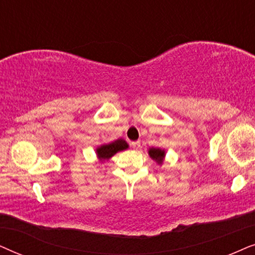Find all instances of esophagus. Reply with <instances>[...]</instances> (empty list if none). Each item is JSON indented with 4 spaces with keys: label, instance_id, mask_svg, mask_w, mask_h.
I'll use <instances>...</instances> for the list:
<instances>
[{
    "label": "esophagus",
    "instance_id": "obj_1",
    "mask_svg": "<svg viewBox=\"0 0 255 255\" xmlns=\"http://www.w3.org/2000/svg\"><path fill=\"white\" fill-rule=\"evenodd\" d=\"M131 147H133V149H135V150H138V149H140V147H141L140 141H134V142H131Z\"/></svg>",
    "mask_w": 255,
    "mask_h": 255
}]
</instances>
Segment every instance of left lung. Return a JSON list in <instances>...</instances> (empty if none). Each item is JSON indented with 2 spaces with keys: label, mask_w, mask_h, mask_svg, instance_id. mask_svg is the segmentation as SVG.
Returning a JSON list of instances; mask_svg holds the SVG:
<instances>
[{
  "label": "left lung",
  "mask_w": 255,
  "mask_h": 255,
  "mask_svg": "<svg viewBox=\"0 0 255 255\" xmlns=\"http://www.w3.org/2000/svg\"><path fill=\"white\" fill-rule=\"evenodd\" d=\"M148 154L150 156V158L152 161H155L158 165H162L163 161L165 158V150L162 148H149L148 149Z\"/></svg>",
  "instance_id": "8db88e82"
}]
</instances>
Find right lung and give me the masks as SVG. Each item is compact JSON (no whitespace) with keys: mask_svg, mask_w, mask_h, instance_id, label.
Here are the masks:
<instances>
[{"mask_svg":"<svg viewBox=\"0 0 255 255\" xmlns=\"http://www.w3.org/2000/svg\"><path fill=\"white\" fill-rule=\"evenodd\" d=\"M128 147L129 145H128L127 141H125L124 138H118V140L111 141L108 143L98 145L96 148V154L98 159L104 163L105 161H108V159L113 157L117 152L126 150V149H128Z\"/></svg>","mask_w":255,"mask_h":255,"instance_id":"right-lung-1","label":"right lung"}]
</instances>
